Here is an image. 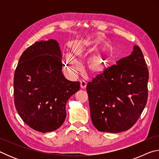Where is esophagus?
Instances as JSON below:
<instances>
[{"instance_id":"esophagus-1","label":"esophagus","mask_w":159,"mask_h":159,"mask_svg":"<svg viewBox=\"0 0 159 159\" xmlns=\"http://www.w3.org/2000/svg\"><path fill=\"white\" fill-rule=\"evenodd\" d=\"M86 85H87V83L84 81V80H81V81H80V88H81L82 89H85L86 88Z\"/></svg>"}]
</instances>
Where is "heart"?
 Listing matches in <instances>:
<instances>
[{
    "instance_id": "b5f03b06",
    "label": "heart",
    "mask_w": 159,
    "mask_h": 159,
    "mask_svg": "<svg viewBox=\"0 0 159 159\" xmlns=\"http://www.w3.org/2000/svg\"><path fill=\"white\" fill-rule=\"evenodd\" d=\"M90 43L85 41H75L72 43L71 51L75 57L82 58L88 51ZM66 64L67 69L72 74L79 71L81 66L77 59L71 54H67L66 56ZM107 66V61L99 55H93L88 61V67L90 73L99 75L103 73Z\"/></svg>"
}]
</instances>
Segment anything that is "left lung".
Here are the masks:
<instances>
[{
	"label": "left lung",
	"mask_w": 159,
	"mask_h": 159,
	"mask_svg": "<svg viewBox=\"0 0 159 159\" xmlns=\"http://www.w3.org/2000/svg\"><path fill=\"white\" fill-rule=\"evenodd\" d=\"M104 70L87 85L90 116L99 131L128 130L147 104L149 71L138 45L128 57Z\"/></svg>",
	"instance_id": "1"
}]
</instances>
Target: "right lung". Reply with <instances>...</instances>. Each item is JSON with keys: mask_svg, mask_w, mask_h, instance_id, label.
<instances>
[{"mask_svg": "<svg viewBox=\"0 0 159 159\" xmlns=\"http://www.w3.org/2000/svg\"><path fill=\"white\" fill-rule=\"evenodd\" d=\"M61 52L53 39L38 41L21 55L14 76V101L19 115L34 130H57L66 116V104L80 82L64 77Z\"/></svg>", "mask_w": 159, "mask_h": 159, "instance_id": "obj_1", "label": "right lung"}]
</instances>
